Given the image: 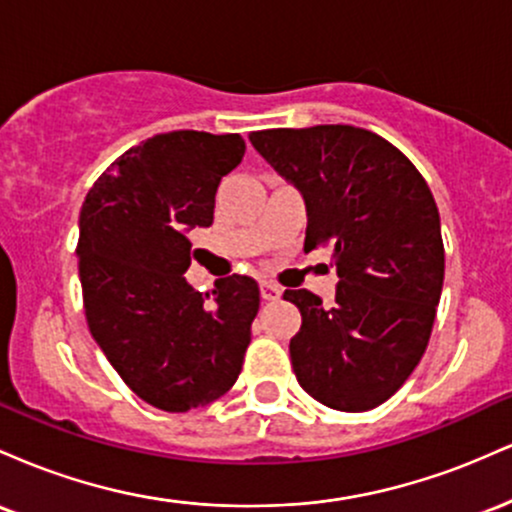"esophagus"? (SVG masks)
<instances>
[{"instance_id": "34e87169", "label": "esophagus", "mask_w": 512, "mask_h": 512, "mask_svg": "<svg viewBox=\"0 0 512 512\" xmlns=\"http://www.w3.org/2000/svg\"><path fill=\"white\" fill-rule=\"evenodd\" d=\"M260 293L264 301H279L281 296V289L276 284H272V281H262L260 284Z\"/></svg>"}]
</instances>
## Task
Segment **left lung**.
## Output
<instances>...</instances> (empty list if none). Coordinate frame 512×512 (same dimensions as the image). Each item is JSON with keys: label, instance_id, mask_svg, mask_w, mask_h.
<instances>
[{"label": "left lung", "instance_id": "8db88e82", "mask_svg": "<svg viewBox=\"0 0 512 512\" xmlns=\"http://www.w3.org/2000/svg\"><path fill=\"white\" fill-rule=\"evenodd\" d=\"M250 142L303 192V250L332 248L337 293L284 291L301 310L291 363L310 397L368 411L407 383L431 339L445 250L436 199L397 146L368 129H262Z\"/></svg>", "mask_w": 512, "mask_h": 512}]
</instances>
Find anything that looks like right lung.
I'll use <instances>...</instances> for the list:
<instances>
[{"mask_svg":"<svg viewBox=\"0 0 512 512\" xmlns=\"http://www.w3.org/2000/svg\"><path fill=\"white\" fill-rule=\"evenodd\" d=\"M243 156L240 134H156L117 158L81 207L88 330L129 390L156 409L204 407L243 368L257 281L233 274L199 293L182 276L192 262L187 233L211 226L219 182Z\"/></svg>","mask_w":512,"mask_h":512,"instance_id":"obj_1","label":"right lung"}]
</instances>
